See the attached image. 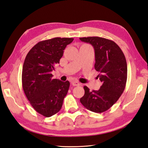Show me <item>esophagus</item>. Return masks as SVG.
Returning a JSON list of instances; mask_svg holds the SVG:
<instances>
[{
    "label": "esophagus",
    "mask_w": 148,
    "mask_h": 148,
    "mask_svg": "<svg viewBox=\"0 0 148 148\" xmlns=\"http://www.w3.org/2000/svg\"><path fill=\"white\" fill-rule=\"evenodd\" d=\"M72 86H79V85H80V83L78 82V81H72Z\"/></svg>",
    "instance_id": "obj_1"
}]
</instances>
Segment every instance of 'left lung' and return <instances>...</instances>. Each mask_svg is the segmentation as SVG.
<instances>
[{
    "label": "left lung",
    "instance_id": "left-lung-1",
    "mask_svg": "<svg viewBox=\"0 0 148 148\" xmlns=\"http://www.w3.org/2000/svg\"><path fill=\"white\" fill-rule=\"evenodd\" d=\"M79 39L93 46L95 69L102 83L99 90L90 91L84 86V95L80 102L90 111L101 113L111 108L123 92L127 79L126 58L121 48L111 40L99 37Z\"/></svg>",
    "mask_w": 148,
    "mask_h": 148
}]
</instances>
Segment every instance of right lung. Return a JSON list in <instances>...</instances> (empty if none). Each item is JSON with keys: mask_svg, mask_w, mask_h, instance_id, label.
<instances>
[{"mask_svg": "<svg viewBox=\"0 0 148 148\" xmlns=\"http://www.w3.org/2000/svg\"><path fill=\"white\" fill-rule=\"evenodd\" d=\"M73 38L55 37L39 42L25 59L22 70V86L27 99L36 111L50 117L61 109L70 86L65 82L53 79L51 71Z\"/></svg>", "mask_w": 148, "mask_h": 148, "instance_id": "add662e5", "label": "right lung"}]
</instances>
